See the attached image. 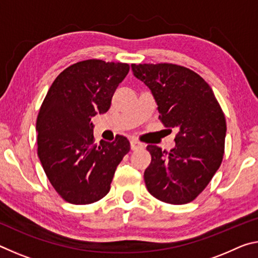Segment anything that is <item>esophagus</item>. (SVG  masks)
I'll return each instance as SVG.
<instances>
[{
    "instance_id": "1",
    "label": "esophagus",
    "mask_w": 258,
    "mask_h": 258,
    "mask_svg": "<svg viewBox=\"0 0 258 258\" xmlns=\"http://www.w3.org/2000/svg\"><path fill=\"white\" fill-rule=\"evenodd\" d=\"M130 145H131V149L132 150H138V149H142L143 148V145L141 142L137 141V140H131L130 141Z\"/></svg>"
}]
</instances>
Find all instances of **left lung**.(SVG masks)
Masks as SVG:
<instances>
[{"label":"left lung","instance_id":"obj_1","mask_svg":"<svg viewBox=\"0 0 258 258\" xmlns=\"http://www.w3.org/2000/svg\"><path fill=\"white\" fill-rule=\"evenodd\" d=\"M149 87L159 119L177 131L169 152L148 146L151 163L145 171L148 191L161 202L183 205L198 197L221 166L226 123L215 95L198 74L173 63L132 66Z\"/></svg>","mask_w":258,"mask_h":258}]
</instances>
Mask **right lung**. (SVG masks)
Masks as SVG:
<instances>
[{"mask_svg":"<svg viewBox=\"0 0 258 258\" xmlns=\"http://www.w3.org/2000/svg\"><path fill=\"white\" fill-rule=\"evenodd\" d=\"M130 66L91 59L74 63L52 83L36 121L37 155L52 186L66 202L87 205L110 190L117 166L130 151L123 135L95 145L92 117L110 108Z\"/></svg>","mask_w":258,"mask_h":258,"instance_id":"right-lung-1","label":"right lung"}]
</instances>
